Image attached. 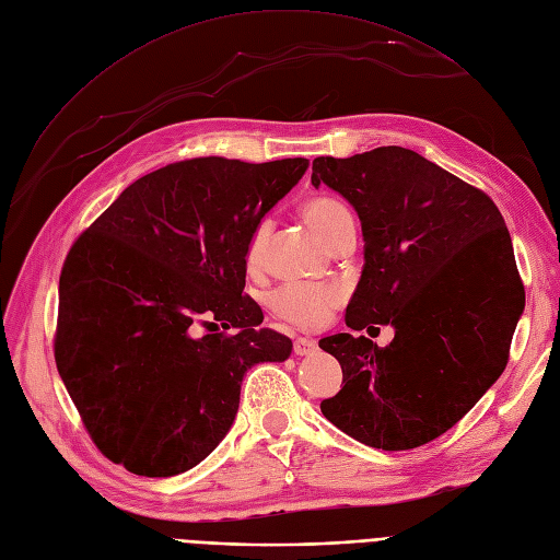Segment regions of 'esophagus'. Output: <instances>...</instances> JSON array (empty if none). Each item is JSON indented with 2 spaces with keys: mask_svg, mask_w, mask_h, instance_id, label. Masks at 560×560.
Wrapping results in <instances>:
<instances>
[{
  "mask_svg": "<svg viewBox=\"0 0 560 560\" xmlns=\"http://www.w3.org/2000/svg\"><path fill=\"white\" fill-rule=\"evenodd\" d=\"M292 349H295L298 357H308V354H313V351L317 349V342L311 340V338H298L295 347H292Z\"/></svg>",
  "mask_w": 560,
  "mask_h": 560,
  "instance_id": "esophagus-1",
  "label": "esophagus"
}]
</instances>
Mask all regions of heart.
Listing matches in <instances>:
<instances>
[{"label": "heart", "instance_id": "obj_1", "mask_svg": "<svg viewBox=\"0 0 560 560\" xmlns=\"http://www.w3.org/2000/svg\"><path fill=\"white\" fill-rule=\"evenodd\" d=\"M302 218L325 245H329L342 229L354 226V215H351V211L342 201L329 195H317L304 201ZM268 235H270V226L265 222L254 229L245 249L247 270L252 272L260 270L262 258H265V245H268ZM340 300H342V292L336 285L285 283L272 292L270 306L279 317L292 322L295 327L319 329L329 319L331 311L340 304Z\"/></svg>", "mask_w": 560, "mask_h": 560}]
</instances>
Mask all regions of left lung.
I'll return each instance as SVG.
<instances>
[{
    "mask_svg": "<svg viewBox=\"0 0 560 560\" xmlns=\"http://www.w3.org/2000/svg\"><path fill=\"white\" fill-rule=\"evenodd\" d=\"M311 184L342 195L361 220L365 262L347 327L395 329L388 347L351 334L319 340L345 384L322 416L374 450L431 443L509 363L524 288L506 222L486 192L395 144L319 156Z\"/></svg>",
    "mask_w": 560,
    "mask_h": 560,
    "instance_id": "left-lung-1",
    "label": "left lung"
}]
</instances>
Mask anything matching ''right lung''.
Returning <instances> with one entry per match:
<instances>
[{
	"label": "right lung",
	"mask_w": 560,
	"mask_h": 560,
	"mask_svg": "<svg viewBox=\"0 0 560 560\" xmlns=\"http://www.w3.org/2000/svg\"><path fill=\"white\" fill-rule=\"evenodd\" d=\"M306 170L172 163L79 235L58 281L54 357L106 458L140 477L186 472L229 433L247 370L290 357L292 340L260 329V306L243 298L245 249Z\"/></svg>",
	"instance_id": "obj_1"
}]
</instances>
